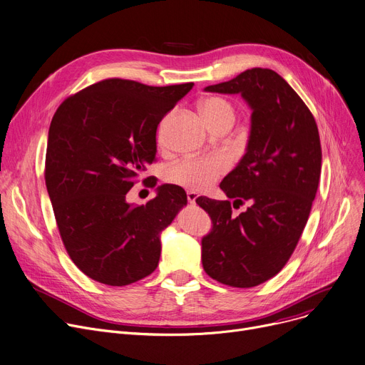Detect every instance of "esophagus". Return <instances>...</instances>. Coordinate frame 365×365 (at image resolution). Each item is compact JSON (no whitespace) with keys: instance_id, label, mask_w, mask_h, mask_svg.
<instances>
[{"instance_id":"obj_1","label":"esophagus","mask_w":365,"mask_h":365,"mask_svg":"<svg viewBox=\"0 0 365 365\" xmlns=\"http://www.w3.org/2000/svg\"><path fill=\"white\" fill-rule=\"evenodd\" d=\"M197 197H199L197 192H194V191H188L187 192V200H188L190 205H194L195 200H197Z\"/></svg>"}]
</instances>
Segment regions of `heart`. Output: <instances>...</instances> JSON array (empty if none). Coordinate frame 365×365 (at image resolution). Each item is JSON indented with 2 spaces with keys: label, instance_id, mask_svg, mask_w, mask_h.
Segmentation results:
<instances>
[{
  "label": "heart",
  "instance_id": "1",
  "mask_svg": "<svg viewBox=\"0 0 365 365\" xmlns=\"http://www.w3.org/2000/svg\"><path fill=\"white\" fill-rule=\"evenodd\" d=\"M200 110L207 125L216 131L223 125H232L235 109L223 98H207L200 103ZM170 115L165 117L158 130V142L163 145ZM228 170V162L222 156L185 158L171 163L165 170V181L191 191H203Z\"/></svg>",
  "mask_w": 365,
  "mask_h": 365
}]
</instances>
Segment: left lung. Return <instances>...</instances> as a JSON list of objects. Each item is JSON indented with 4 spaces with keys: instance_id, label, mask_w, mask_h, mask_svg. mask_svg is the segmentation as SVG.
<instances>
[{
    "instance_id": "obj_1",
    "label": "left lung",
    "mask_w": 365,
    "mask_h": 365,
    "mask_svg": "<svg viewBox=\"0 0 365 365\" xmlns=\"http://www.w3.org/2000/svg\"><path fill=\"white\" fill-rule=\"evenodd\" d=\"M207 92L250 103L247 153L220 188L230 200H195L213 222L202 241L205 272L234 288L257 287L288 263L310 216L322 173L316 120L298 93L269 68H251ZM249 207L235 217L232 208Z\"/></svg>"
}]
</instances>
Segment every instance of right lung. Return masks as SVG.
<instances>
[{
    "instance_id": "right-lung-1",
    "label": "right lung",
    "mask_w": 365,
    "mask_h": 365,
    "mask_svg": "<svg viewBox=\"0 0 365 365\" xmlns=\"http://www.w3.org/2000/svg\"><path fill=\"white\" fill-rule=\"evenodd\" d=\"M191 88L112 77L68 96L55 110L45 182L70 259L96 282L125 287L158 267L159 232L187 206V194L165 184L146 205H128L125 194L156 160L163 115Z\"/></svg>"
}]
</instances>
